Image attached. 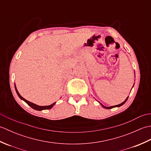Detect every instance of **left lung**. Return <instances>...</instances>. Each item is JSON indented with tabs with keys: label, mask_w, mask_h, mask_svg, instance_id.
<instances>
[{
	"label": "left lung",
	"mask_w": 151,
	"mask_h": 151,
	"mask_svg": "<svg viewBox=\"0 0 151 151\" xmlns=\"http://www.w3.org/2000/svg\"><path fill=\"white\" fill-rule=\"evenodd\" d=\"M128 98H129V97H128L126 99H125V101H124V102H122L121 104H118V105H115V106H110V107H106V106H104L103 105V104H102L101 102H100V104H101V105L102 106V107L103 108H106V109H111V108H115V107H119V106H121L122 105H123L125 102H127V99H128Z\"/></svg>",
	"instance_id": "1"
}]
</instances>
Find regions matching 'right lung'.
I'll use <instances>...</instances> for the list:
<instances>
[{
  "instance_id": "add662e5",
  "label": "right lung",
  "mask_w": 151,
  "mask_h": 151,
  "mask_svg": "<svg viewBox=\"0 0 151 151\" xmlns=\"http://www.w3.org/2000/svg\"><path fill=\"white\" fill-rule=\"evenodd\" d=\"M15 88L16 93H17V94L18 95L19 97L20 98L21 100L24 101L28 106H30L31 108H32L33 109H34V110H36L41 111V110H49V109L52 108L53 107V106L56 104V102H54L53 104H52L51 105H49V106H38V105H37L36 104H34V103H32V102H31L30 101L26 100V99L22 97V96L20 94H19V93L18 92L17 89V88H16V86H15Z\"/></svg>"
}]
</instances>
